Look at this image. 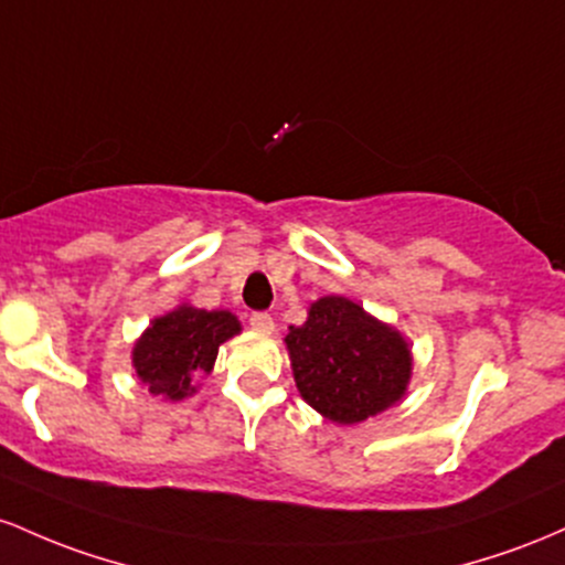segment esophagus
Listing matches in <instances>:
<instances>
[{
  "label": "esophagus",
  "instance_id": "obj_1",
  "mask_svg": "<svg viewBox=\"0 0 565 565\" xmlns=\"http://www.w3.org/2000/svg\"><path fill=\"white\" fill-rule=\"evenodd\" d=\"M250 326L262 333H271L275 331V317L269 312H253L250 315Z\"/></svg>",
  "mask_w": 565,
  "mask_h": 565
}]
</instances>
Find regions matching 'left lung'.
Masks as SVG:
<instances>
[{
	"label": "left lung",
	"instance_id": "left-lung-1",
	"mask_svg": "<svg viewBox=\"0 0 565 565\" xmlns=\"http://www.w3.org/2000/svg\"><path fill=\"white\" fill-rule=\"evenodd\" d=\"M285 347L301 397L335 424L371 419L408 390V341L344 296L317 299Z\"/></svg>",
	"mask_w": 565,
	"mask_h": 565
}]
</instances>
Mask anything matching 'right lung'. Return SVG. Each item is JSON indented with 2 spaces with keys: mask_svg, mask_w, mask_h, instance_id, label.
<instances>
[{
  "mask_svg": "<svg viewBox=\"0 0 565 565\" xmlns=\"http://www.w3.org/2000/svg\"><path fill=\"white\" fill-rule=\"evenodd\" d=\"M239 333V320L226 309H198L181 303L151 320L132 347V367L151 395L183 401L194 395V379L213 371L215 354L226 339Z\"/></svg>",
  "mask_w": 565,
  "mask_h": 565,
  "instance_id": "obj_1",
  "label": "right lung"
}]
</instances>
